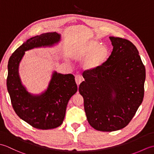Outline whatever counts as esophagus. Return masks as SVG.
I'll return each instance as SVG.
<instances>
[{"label":"esophagus","instance_id":"obj_1","mask_svg":"<svg viewBox=\"0 0 154 154\" xmlns=\"http://www.w3.org/2000/svg\"><path fill=\"white\" fill-rule=\"evenodd\" d=\"M82 81V78H81V75H75V82H76L77 85H79V84Z\"/></svg>","mask_w":154,"mask_h":154}]
</instances>
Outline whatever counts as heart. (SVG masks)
<instances>
[{"mask_svg": "<svg viewBox=\"0 0 154 154\" xmlns=\"http://www.w3.org/2000/svg\"><path fill=\"white\" fill-rule=\"evenodd\" d=\"M109 49L104 45H100L97 41H90L78 51V56L89 55L85 62V67L93 69L101 66L109 57Z\"/></svg>", "mask_w": 154, "mask_h": 154, "instance_id": "b5f03b06", "label": "heart"}]
</instances>
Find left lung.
<instances>
[{
    "label": "left lung",
    "instance_id": "obj_1",
    "mask_svg": "<svg viewBox=\"0 0 154 154\" xmlns=\"http://www.w3.org/2000/svg\"><path fill=\"white\" fill-rule=\"evenodd\" d=\"M113 46L99 67L85 71L79 87L90 125L99 131L126 127L142 104L146 69L138 51L126 39L109 37Z\"/></svg>",
    "mask_w": 154,
    "mask_h": 154
}]
</instances>
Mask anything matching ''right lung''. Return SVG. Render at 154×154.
I'll return each mask as SVG.
<instances>
[{
  "instance_id": "1",
  "label": "right lung",
  "mask_w": 154,
  "mask_h": 154,
  "mask_svg": "<svg viewBox=\"0 0 154 154\" xmlns=\"http://www.w3.org/2000/svg\"><path fill=\"white\" fill-rule=\"evenodd\" d=\"M60 40L57 32L36 35L24 42L9 58L7 90L16 114L32 126L48 130L60 126L64 120L67 103L77 92V86L72 74L54 72L47 90L40 95L28 93L22 85L18 66L25 51L34 48L51 46Z\"/></svg>"
}]
</instances>
